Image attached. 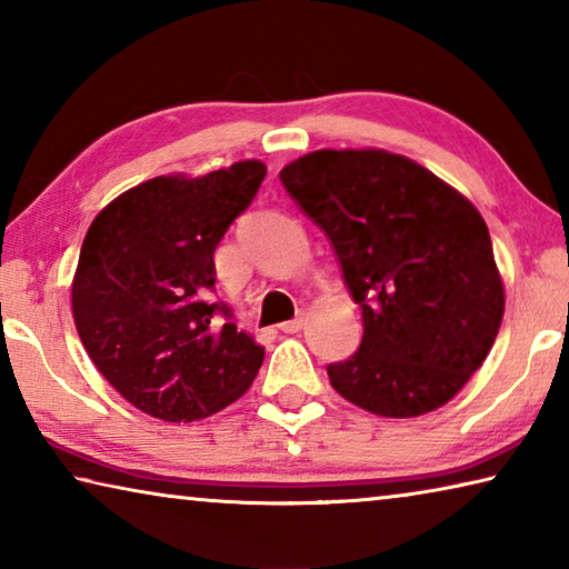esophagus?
<instances>
[{"instance_id":"esophagus-1","label":"esophagus","mask_w":569,"mask_h":569,"mask_svg":"<svg viewBox=\"0 0 569 569\" xmlns=\"http://www.w3.org/2000/svg\"><path fill=\"white\" fill-rule=\"evenodd\" d=\"M303 323H306V316H296V319H291V321H283L278 329H281L283 333H298L303 329Z\"/></svg>"}]
</instances>
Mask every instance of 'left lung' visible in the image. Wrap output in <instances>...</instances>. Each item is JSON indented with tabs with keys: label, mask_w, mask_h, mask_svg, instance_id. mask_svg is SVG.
I'll use <instances>...</instances> for the list:
<instances>
[{
	"label": "left lung",
	"mask_w": 569,
	"mask_h": 569,
	"mask_svg": "<svg viewBox=\"0 0 569 569\" xmlns=\"http://www.w3.org/2000/svg\"><path fill=\"white\" fill-rule=\"evenodd\" d=\"M339 258L363 339L326 366L331 387L379 417L435 411L487 359L505 313L485 218L417 162L383 150H319L281 170Z\"/></svg>",
	"instance_id": "left-lung-1"
}]
</instances>
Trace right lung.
<instances>
[{"label": "right lung", "instance_id": "1", "mask_svg": "<svg viewBox=\"0 0 569 569\" xmlns=\"http://www.w3.org/2000/svg\"><path fill=\"white\" fill-rule=\"evenodd\" d=\"M266 166L162 176L92 220L72 281L77 333L132 407L162 421L210 417L253 383L263 346L213 301L216 248L253 203Z\"/></svg>", "mask_w": 569, "mask_h": 569}]
</instances>
